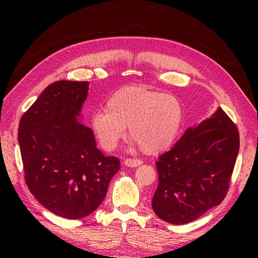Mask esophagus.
Here are the masks:
<instances>
[{"mask_svg": "<svg viewBox=\"0 0 258 258\" xmlns=\"http://www.w3.org/2000/svg\"><path fill=\"white\" fill-rule=\"evenodd\" d=\"M123 164L127 167H137V166L142 164V161L137 160V159L136 160H135V159H125L124 162H123Z\"/></svg>", "mask_w": 258, "mask_h": 258, "instance_id": "obj_1", "label": "esophagus"}]
</instances>
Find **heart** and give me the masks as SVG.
I'll return each mask as SVG.
<instances>
[{
  "label": "heart",
  "mask_w": 258,
  "mask_h": 258,
  "mask_svg": "<svg viewBox=\"0 0 258 258\" xmlns=\"http://www.w3.org/2000/svg\"><path fill=\"white\" fill-rule=\"evenodd\" d=\"M183 122V105L178 97L147 86H128L116 91L106 101V110L91 117V127L106 151L124 136L126 126L147 155H158L173 143Z\"/></svg>",
  "instance_id": "obj_1"
}]
</instances>
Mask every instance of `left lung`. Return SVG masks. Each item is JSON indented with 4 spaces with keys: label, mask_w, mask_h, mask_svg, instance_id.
<instances>
[{
    "label": "left lung",
    "mask_w": 258,
    "mask_h": 258,
    "mask_svg": "<svg viewBox=\"0 0 258 258\" xmlns=\"http://www.w3.org/2000/svg\"><path fill=\"white\" fill-rule=\"evenodd\" d=\"M238 150L237 127L221 107L198 126L187 128L156 162L155 213L164 222L184 225L220 205L230 187Z\"/></svg>",
    "instance_id": "obj_1"
}]
</instances>
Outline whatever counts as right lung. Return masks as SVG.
Here are the masks:
<instances>
[{
    "label": "right lung",
    "instance_id": "1",
    "mask_svg": "<svg viewBox=\"0 0 258 258\" xmlns=\"http://www.w3.org/2000/svg\"><path fill=\"white\" fill-rule=\"evenodd\" d=\"M88 91L89 81H55L19 124L27 186L45 208L70 220L83 219L99 207L120 169L118 158L105 157L93 131L77 120Z\"/></svg>",
    "mask_w": 258,
    "mask_h": 258
}]
</instances>
